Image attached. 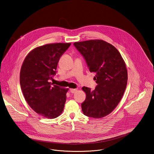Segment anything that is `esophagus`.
Returning a JSON list of instances; mask_svg holds the SVG:
<instances>
[{
    "instance_id": "obj_1",
    "label": "esophagus",
    "mask_w": 154,
    "mask_h": 154,
    "mask_svg": "<svg viewBox=\"0 0 154 154\" xmlns=\"http://www.w3.org/2000/svg\"><path fill=\"white\" fill-rule=\"evenodd\" d=\"M77 91V89H70V92L72 94H74Z\"/></svg>"
}]
</instances>
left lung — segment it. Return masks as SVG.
Wrapping results in <instances>:
<instances>
[{"label": "left lung", "instance_id": "obj_1", "mask_svg": "<svg viewBox=\"0 0 154 154\" xmlns=\"http://www.w3.org/2000/svg\"><path fill=\"white\" fill-rule=\"evenodd\" d=\"M85 59L88 69L95 74V90L83 87L86 99L81 104L83 114L101 118L117 107L124 94L128 73L121 55L112 45L102 40H91L73 44Z\"/></svg>", "mask_w": 154, "mask_h": 154}]
</instances>
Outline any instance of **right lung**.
Returning <instances> with one entry per match:
<instances>
[{
    "mask_svg": "<svg viewBox=\"0 0 154 154\" xmlns=\"http://www.w3.org/2000/svg\"><path fill=\"white\" fill-rule=\"evenodd\" d=\"M71 43L45 44L28 54L20 72V85L30 107L47 118L58 117L62 112L68 89L49 82L56 74L59 60Z\"/></svg>",
    "mask_w": 154,
    "mask_h": 154,
    "instance_id": "add662e5",
    "label": "right lung"
}]
</instances>
